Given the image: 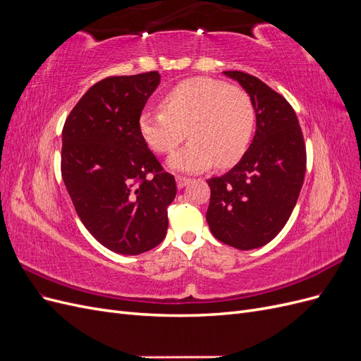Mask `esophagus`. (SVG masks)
<instances>
[{
  "instance_id": "esophagus-1",
  "label": "esophagus",
  "mask_w": 361,
  "mask_h": 361,
  "mask_svg": "<svg viewBox=\"0 0 361 361\" xmlns=\"http://www.w3.org/2000/svg\"><path fill=\"white\" fill-rule=\"evenodd\" d=\"M176 182H178V188H183L191 182V179L183 178V176H176Z\"/></svg>"
}]
</instances>
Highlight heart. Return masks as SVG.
<instances>
[{"mask_svg": "<svg viewBox=\"0 0 361 361\" xmlns=\"http://www.w3.org/2000/svg\"><path fill=\"white\" fill-rule=\"evenodd\" d=\"M161 106L140 114L138 130L157 154H171L187 130L191 141L170 157L171 170L199 173L214 164L231 167L244 157L255 134L251 96L243 87L220 80H185L162 96Z\"/></svg>", "mask_w": 361, "mask_h": 361, "instance_id": "1", "label": "heart"}]
</instances>
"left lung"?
I'll return each mask as SVG.
<instances>
[{"mask_svg": "<svg viewBox=\"0 0 361 361\" xmlns=\"http://www.w3.org/2000/svg\"><path fill=\"white\" fill-rule=\"evenodd\" d=\"M241 84L256 108V134L236 166L211 178L206 221L212 235L238 250L274 239L297 204L305 173V146L290 104L253 75L223 72Z\"/></svg>", "mask_w": 361, "mask_h": 361, "instance_id": "8db88e82", "label": "left lung"}]
</instances>
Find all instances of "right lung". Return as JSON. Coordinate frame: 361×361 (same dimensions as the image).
I'll use <instances>...</instances> for the list:
<instances>
[{
    "label": "right lung",
    "instance_id": "1",
    "mask_svg": "<svg viewBox=\"0 0 361 361\" xmlns=\"http://www.w3.org/2000/svg\"><path fill=\"white\" fill-rule=\"evenodd\" d=\"M157 71L108 76L92 85L63 126L61 176L75 211L97 243L135 256L166 238L176 180L138 130L157 90Z\"/></svg>",
    "mask_w": 361,
    "mask_h": 361
}]
</instances>
